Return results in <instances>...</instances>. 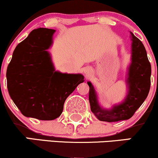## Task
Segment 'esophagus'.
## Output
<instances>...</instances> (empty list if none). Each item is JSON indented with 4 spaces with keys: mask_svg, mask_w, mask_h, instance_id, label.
I'll return each instance as SVG.
<instances>
[{
    "mask_svg": "<svg viewBox=\"0 0 158 158\" xmlns=\"http://www.w3.org/2000/svg\"><path fill=\"white\" fill-rule=\"evenodd\" d=\"M85 73H86V75H88L89 73V70H85Z\"/></svg>",
    "mask_w": 158,
    "mask_h": 158,
    "instance_id": "34e87169",
    "label": "esophagus"
}]
</instances>
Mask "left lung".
<instances>
[{
	"instance_id": "left-lung-1",
	"label": "left lung",
	"mask_w": 158,
	"mask_h": 158,
	"mask_svg": "<svg viewBox=\"0 0 158 158\" xmlns=\"http://www.w3.org/2000/svg\"><path fill=\"white\" fill-rule=\"evenodd\" d=\"M131 33V62L128 68L127 85L128 93L122 103L115 105L110 109H103L98 103L97 96L93 85H89L90 110L97 118L105 122H117L130 119L147 97L151 85V64L146 50L139 39Z\"/></svg>"
}]
</instances>
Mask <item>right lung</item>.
<instances>
[{
  "mask_svg": "<svg viewBox=\"0 0 158 158\" xmlns=\"http://www.w3.org/2000/svg\"><path fill=\"white\" fill-rule=\"evenodd\" d=\"M52 29L38 28L17 45L6 70L11 99L23 116L52 120L62 113L66 99L80 83L81 74L55 71L47 50L52 43Z\"/></svg>",
  "mask_w": 158,
  "mask_h": 158,
  "instance_id": "obj_1",
  "label": "right lung"
}]
</instances>
